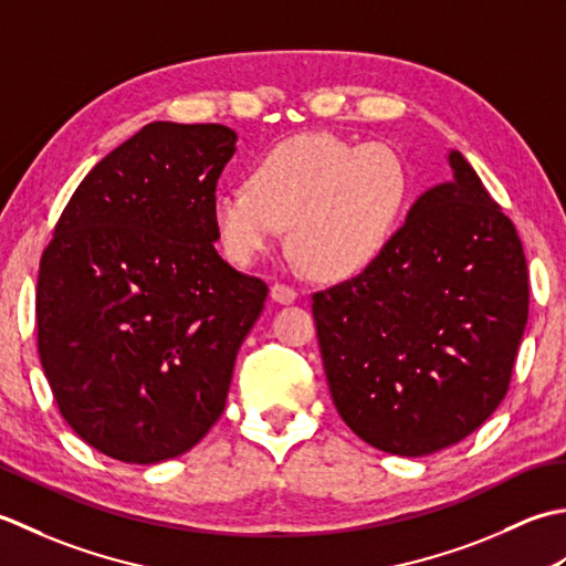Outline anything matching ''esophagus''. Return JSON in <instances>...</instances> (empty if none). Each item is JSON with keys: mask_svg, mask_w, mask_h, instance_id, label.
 Returning <instances> with one entry per match:
<instances>
[{"mask_svg": "<svg viewBox=\"0 0 566 566\" xmlns=\"http://www.w3.org/2000/svg\"><path fill=\"white\" fill-rule=\"evenodd\" d=\"M271 297L275 300V303L279 305H291V303H295V297H297V293L293 291L291 285H283V283H273L271 285Z\"/></svg>", "mask_w": 566, "mask_h": 566, "instance_id": "obj_1", "label": "esophagus"}]
</instances>
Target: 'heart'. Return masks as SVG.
Returning <instances> with one entry per match:
<instances>
[{"mask_svg":"<svg viewBox=\"0 0 566 566\" xmlns=\"http://www.w3.org/2000/svg\"><path fill=\"white\" fill-rule=\"evenodd\" d=\"M410 198L412 176L396 146L300 134L263 154L249 182L214 192L212 224L239 266L256 263L291 224V244L310 271L347 281L384 256Z\"/></svg>","mask_w":566,"mask_h":566,"instance_id":"1","label":"heart"}]
</instances>
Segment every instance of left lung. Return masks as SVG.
Here are the masks:
<instances>
[{
    "label": "left lung",
    "instance_id": "obj_1",
    "mask_svg": "<svg viewBox=\"0 0 566 566\" xmlns=\"http://www.w3.org/2000/svg\"><path fill=\"white\" fill-rule=\"evenodd\" d=\"M424 190L384 256L313 295L327 384L342 420L380 452L457 444L501 406L527 322L515 227L476 170Z\"/></svg>",
    "mask_w": 566,
    "mask_h": 566
}]
</instances>
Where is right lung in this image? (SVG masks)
I'll return each mask as SVG.
<instances>
[{"mask_svg": "<svg viewBox=\"0 0 566 566\" xmlns=\"http://www.w3.org/2000/svg\"><path fill=\"white\" fill-rule=\"evenodd\" d=\"M234 151L224 124H146L87 172L43 251V376L80 440L126 464L210 432L269 295L214 249L212 198Z\"/></svg>", "mask_w": 566, "mask_h": 566, "instance_id": "obj_1", "label": "right lung"}]
</instances>
